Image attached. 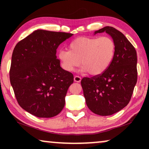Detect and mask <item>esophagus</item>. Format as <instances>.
I'll list each match as a JSON object with an SVG mask.
<instances>
[{"label": "esophagus", "mask_w": 149, "mask_h": 149, "mask_svg": "<svg viewBox=\"0 0 149 149\" xmlns=\"http://www.w3.org/2000/svg\"><path fill=\"white\" fill-rule=\"evenodd\" d=\"M74 81H75V82H77V83H79V82H81V78L79 76H74Z\"/></svg>", "instance_id": "esophagus-1"}]
</instances>
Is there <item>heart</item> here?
Returning <instances> with one entry per match:
<instances>
[{
    "label": "heart",
    "instance_id": "1",
    "mask_svg": "<svg viewBox=\"0 0 149 149\" xmlns=\"http://www.w3.org/2000/svg\"><path fill=\"white\" fill-rule=\"evenodd\" d=\"M69 50L61 49L58 57L61 66L72 72L81 65L91 75L102 74L111 66L115 56L116 45L110 36L79 37L69 45Z\"/></svg>",
    "mask_w": 149,
    "mask_h": 149
}]
</instances>
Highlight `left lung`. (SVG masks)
Returning <instances> with one entry per match:
<instances>
[{"instance_id": "1", "label": "left lung", "mask_w": 149, "mask_h": 149, "mask_svg": "<svg viewBox=\"0 0 149 149\" xmlns=\"http://www.w3.org/2000/svg\"><path fill=\"white\" fill-rule=\"evenodd\" d=\"M106 32L116 45L113 62L105 72L81 80L87 106L93 113L111 115L128 104L137 82V54L134 47L123 33L106 26L95 32Z\"/></svg>"}]
</instances>
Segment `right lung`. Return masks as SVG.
I'll use <instances>...</instances> for the list:
<instances>
[{
  "label": "right lung",
  "instance_id": "add662e5",
  "mask_svg": "<svg viewBox=\"0 0 149 149\" xmlns=\"http://www.w3.org/2000/svg\"><path fill=\"white\" fill-rule=\"evenodd\" d=\"M71 36L66 32L37 30L14 48L10 82L19 105L36 117H53L64 107L74 77L61 68L56 49Z\"/></svg>",
  "mask_w": 149,
  "mask_h": 149
}]
</instances>
